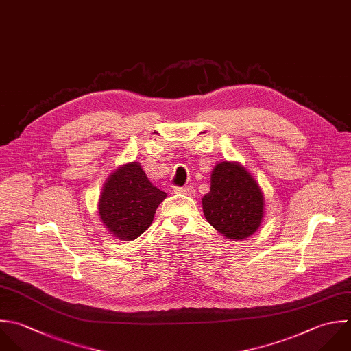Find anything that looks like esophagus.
Listing matches in <instances>:
<instances>
[{
    "mask_svg": "<svg viewBox=\"0 0 351 351\" xmlns=\"http://www.w3.org/2000/svg\"><path fill=\"white\" fill-rule=\"evenodd\" d=\"M175 193H180V194H186L190 195L194 193L193 186H184V187H175Z\"/></svg>",
    "mask_w": 351,
    "mask_h": 351,
    "instance_id": "34e87169",
    "label": "esophagus"
}]
</instances>
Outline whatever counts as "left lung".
<instances>
[{
	"label": "left lung",
	"mask_w": 351,
	"mask_h": 351,
	"mask_svg": "<svg viewBox=\"0 0 351 351\" xmlns=\"http://www.w3.org/2000/svg\"><path fill=\"white\" fill-rule=\"evenodd\" d=\"M209 224L228 239L253 235L264 217V195L254 178L238 162H220L210 176V191L202 198Z\"/></svg>",
	"instance_id": "left-lung-1"
}]
</instances>
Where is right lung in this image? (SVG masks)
Returning a JSON list of instances; mask_svg holds the SVG:
<instances>
[{
  "label": "right lung",
  "instance_id": "add662e5",
  "mask_svg": "<svg viewBox=\"0 0 351 351\" xmlns=\"http://www.w3.org/2000/svg\"><path fill=\"white\" fill-rule=\"evenodd\" d=\"M167 193L147 179L141 164L130 162L117 168L105 182L98 213L109 232L121 241H134L152 224Z\"/></svg>",
  "mask_w": 351,
  "mask_h": 351
}]
</instances>
